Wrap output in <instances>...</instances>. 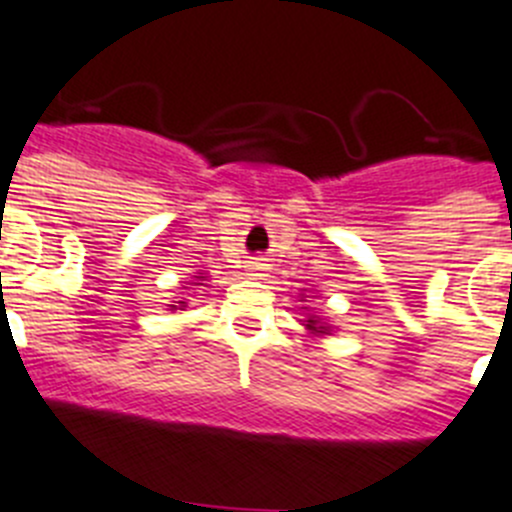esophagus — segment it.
<instances>
[{
    "label": "esophagus",
    "mask_w": 512,
    "mask_h": 512,
    "mask_svg": "<svg viewBox=\"0 0 512 512\" xmlns=\"http://www.w3.org/2000/svg\"><path fill=\"white\" fill-rule=\"evenodd\" d=\"M250 270H252V275H260L262 265H260V262H252V265H250Z\"/></svg>",
    "instance_id": "1"
}]
</instances>
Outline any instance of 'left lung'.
Returning a JSON list of instances; mask_svg holds the SVG:
<instances>
[{
  "label": "left lung",
  "mask_w": 512,
  "mask_h": 512,
  "mask_svg": "<svg viewBox=\"0 0 512 512\" xmlns=\"http://www.w3.org/2000/svg\"><path fill=\"white\" fill-rule=\"evenodd\" d=\"M308 329H313V331H319V329H324V326H316V321H313V319H308Z\"/></svg>",
  "instance_id": "left-lung-1"
}]
</instances>
